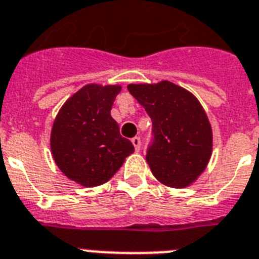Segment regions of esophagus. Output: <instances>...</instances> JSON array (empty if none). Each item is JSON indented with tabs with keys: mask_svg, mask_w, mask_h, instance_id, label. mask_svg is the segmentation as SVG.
Here are the masks:
<instances>
[{
	"mask_svg": "<svg viewBox=\"0 0 259 259\" xmlns=\"http://www.w3.org/2000/svg\"><path fill=\"white\" fill-rule=\"evenodd\" d=\"M132 144L134 145V149H136V152L140 151V148H141V140H140V137L132 138Z\"/></svg>",
	"mask_w": 259,
	"mask_h": 259,
	"instance_id": "1",
	"label": "esophagus"
}]
</instances>
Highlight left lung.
Instances as JSON below:
<instances>
[{
	"label": "left lung",
	"mask_w": 259,
	"mask_h": 259,
	"mask_svg": "<svg viewBox=\"0 0 259 259\" xmlns=\"http://www.w3.org/2000/svg\"><path fill=\"white\" fill-rule=\"evenodd\" d=\"M127 90L152 119L155 141L147 161L153 177L174 189L193 185L206 168L213 148L212 126L200 100L167 80L129 84Z\"/></svg>",
	"instance_id": "8db88e82"
}]
</instances>
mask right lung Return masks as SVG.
<instances>
[{
	"instance_id": "obj_1",
	"label": "right lung",
	"mask_w": 259,
	"mask_h": 259,
	"mask_svg": "<svg viewBox=\"0 0 259 259\" xmlns=\"http://www.w3.org/2000/svg\"><path fill=\"white\" fill-rule=\"evenodd\" d=\"M122 87L87 84L59 108L51 127L55 164L70 181L84 187L103 185L134 152L119 133L111 107Z\"/></svg>"
}]
</instances>
